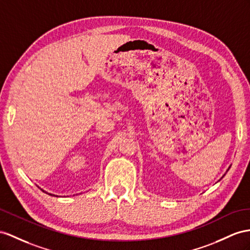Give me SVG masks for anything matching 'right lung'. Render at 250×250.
I'll return each mask as SVG.
<instances>
[{
    "label": "right lung",
    "instance_id": "obj_1",
    "mask_svg": "<svg viewBox=\"0 0 250 250\" xmlns=\"http://www.w3.org/2000/svg\"><path fill=\"white\" fill-rule=\"evenodd\" d=\"M50 195H54V194H50ZM54 196H55V195H54Z\"/></svg>",
    "mask_w": 250,
    "mask_h": 250
}]
</instances>
